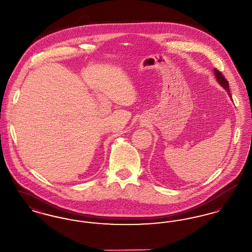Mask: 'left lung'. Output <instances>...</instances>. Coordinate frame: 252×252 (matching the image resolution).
<instances>
[{"instance_id":"left-lung-1","label":"left lung","mask_w":252,"mask_h":252,"mask_svg":"<svg viewBox=\"0 0 252 252\" xmlns=\"http://www.w3.org/2000/svg\"><path fill=\"white\" fill-rule=\"evenodd\" d=\"M215 73H216V79L217 81L219 82V84L221 85L223 88H225L228 92H229V89H228V81L225 78V76L223 75V73L221 72H219L217 69H215ZM229 96H231V94H229Z\"/></svg>"}]
</instances>
